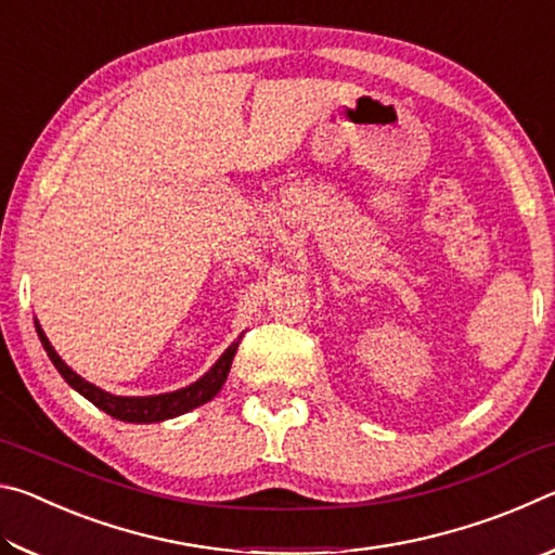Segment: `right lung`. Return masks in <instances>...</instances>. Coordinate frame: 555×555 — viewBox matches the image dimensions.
Returning a JSON list of instances; mask_svg holds the SVG:
<instances>
[{
	"label": "right lung",
	"instance_id": "add662e5",
	"mask_svg": "<svg viewBox=\"0 0 555 555\" xmlns=\"http://www.w3.org/2000/svg\"><path fill=\"white\" fill-rule=\"evenodd\" d=\"M36 333H39L43 350L49 352L51 362L55 364V370L61 372V377L68 382L75 391L82 393L88 401L95 403L98 409L109 413L112 418L127 421V424H156V421L181 416V413L191 411L195 406H203L205 401H210L215 393L222 389L224 379H228L234 352H237L240 340H242V337H237V340H234L228 350L222 352L220 360L212 364L210 372H205L198 382L191 384V387L178 389L171 393H158V397H115V393L102 391L100 387H95V384L82 379L80 374H75L68 364L61 360L59 352L53 350V345L49 343V337H46V333L41 331L39 321H36Z\"/></svg>",
	"mask_w": 555,
	"mask_h": 555
}]
</instances>
